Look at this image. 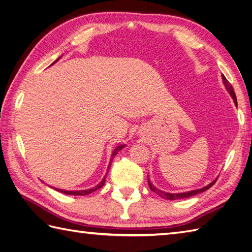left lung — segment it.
<instances>
[{
	"instance_id": "8db88e82",
	"label": "left lung",
	"mask_w": 252,
	"mask_h": 252,
	"mask_svg": "<svg viewBox=\"0 0 252 252\" xmlns=\"http://www.w3.org/2000/svg\"><path fill=\"white\" fill-rule=\"evenodd\" d=\"M221 77H222V83H223V85H224L225 89L228 90V93L230 94V95L232 96V99H233V101H234V104L237 106L236 95H235V93H234V89H233V87L231 86V84L228 82V80H227V79H225V76H224L223 74L221 75ZM216 181H217V179H215L214 181L211 182L209 185H206V186H204V188H202V189H199L189 190V191H184V192H175V193H172V192H166V191H163V190H160V189H157L156 186L152 185V183L150 182L149 178H148V184H149V188H150V189H151L152 191L156 192V193H158V195L159 197H162V198L167 199V200L183 199V198H189V197H191V196H195V195H197V193H200V192H202V191H204V190H206V189H209L210 188H212V186L214 185V183H215Z\"/></svg>"
}]
</instances>
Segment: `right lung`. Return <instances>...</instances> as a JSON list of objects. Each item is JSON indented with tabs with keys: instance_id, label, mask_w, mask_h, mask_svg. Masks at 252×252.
Masks as SVG:
<instances>
[{
	"instance_id": "1",
	"label": "right lung",
	"mask_w": 252,
	"mask_h": 252,
	"mask_svg": "<svg viewBox=\"0 0 252 252\" xmlns=\"http://www.w3.org/2000/svg\"><path fill=\"white\" fill-rule=\"evenodd\" d=\"M62 57V56H61ZM60 57V59H61ZM60 59H57L52 64H54L57 61H59ZM126 147V145H119V146H117L116 147V149L113 151V153H112V157H111V160H109V165H108V168L109 167H111V164H112V162H113V159H114V158L116 157V154H117V152L118 151H120L121 149H124V148ZM107 171H108V169H107ZM105 178H106V176L102 179V181L98 184V185H95L94 188H93V189H84V190H64V189H55V188H52V189H54L55 190H57V191H61V192H63V193H66V195H75V196H86V195H88V193H90V192H93V191H94V190H96V189H101L103 185H104V183H105ZM51 188V186H50Z\"/></svg>"
}]
</instances>
